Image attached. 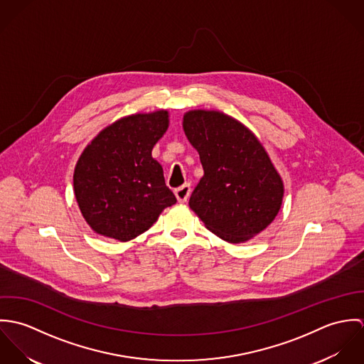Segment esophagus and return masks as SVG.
<instances>
[{
    "instance_id": "34e87169",
    "label": "esophagus",
    "mask_w": 364,
    "mask_h": 364,
    "mask_svg": "<svg viewBox=\"0 0 364 364\" xmlns=\"http://www.w3.org/2000/svg\"><path fill=\"white\" fill-rule=\"evenodd\" d=\"M175 196L179 202H186L191 196V185L189 183H185L182 186H179L178 189H175Z\"/></svg>"
}]
</instances>
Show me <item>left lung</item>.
Segmentation results:
<instances>
[{
	"label": "left lung",
	"instance_id": "8db88e82",
	"mask_svg": "<svg viewBox=\"0 0 364 364\" xmlns=\"http://www.w3.org/2000/svg\"><path fill=\"white\" fill-rule=\"evenodd\" d=\"M183 130L205 171L189 206L221 240L247 241L277 215L283 182L258 139L238 120L214 110H192Z\"/></svg>",
	"mask_w": 364,
	"mask_h": 364
}]
</instances>
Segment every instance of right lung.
<instances>
[{
    "label": "right lung",
    "mask_w": 364,
    "mask_h": 364,
    "mask_svg": "<svg viewBox=\"0 0 364 364\" xmlns=\"http://www.w3.org/2000/svg\"><path fill=\"white\" fill-rule=\"evenodd\" d=\"M166 129V110L139 113L114 122L87 146L75 165L74 192L95 232L130 241L176 203L151 156Z\"/></svg>",
    "instance_id": "obj_1"
}]
</instances>
